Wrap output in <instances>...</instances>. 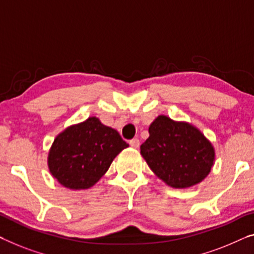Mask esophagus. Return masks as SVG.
I'll list each match as a JSON object with an SVG mask.
<instances>
[{"label":"esophagus","instance_id":"1","mask_svg":"<svg viewBox=\"0 0 254 254\" xmlns=\"http://www.w3.org/2000/svg\"><path fill=\"white\" fill-rule=\"evenodd\" d=\"M128 143H130V146L133 147V148H138L139 145H140V141H139V139L133 138V139L130 140V142H128Z\"/></svg>","mask_w":254,"mask_h":254}]
</instances>
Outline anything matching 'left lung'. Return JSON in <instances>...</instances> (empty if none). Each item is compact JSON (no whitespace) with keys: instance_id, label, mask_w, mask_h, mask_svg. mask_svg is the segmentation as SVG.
I'll return each instance as SVG.
<instances>
[{"instance_id":"8db88e82","label":"left lung","mask_w":254,"mask_h":254,"mask_svg":"<svg viewBox=\"0 0 254 254\" xmlns=\"http://www.w3.org/2000/svg\"><path fill=\"white\" fill-rule=\"evenodd\" d=\"M140 153L151 171L175 188L200 183L214 161L213 147L197 128L163 115L150 124Z\"/></svg>"}]
</instances>
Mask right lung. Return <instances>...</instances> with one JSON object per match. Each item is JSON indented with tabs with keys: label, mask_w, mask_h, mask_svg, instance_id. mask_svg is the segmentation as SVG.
<instances>
[{
	"label": "right lung",
	"mask_w": 254,
	"mask_h": 254,
	"mask_svg": "<svg viewBox=\"0 0 254 254\" xmlns=\"http://www.w3.org/2000/svg\"><path fill=\"white\" fill-rule=\"evenodd\" d=\"M127 146L116 130L90 117L56 138L49 168L63 186L85 189L105 175L116 155Z\"/></svg>",
	"instance_id": "right-lung-1"
}]
</instances>
